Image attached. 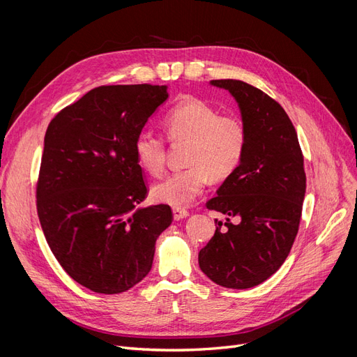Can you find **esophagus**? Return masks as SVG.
Returning <instances> with one entry per match:
<instances>
[{"instance_id": "obj_1", "label": "esophagus", "mask_w": 357, "mask_h": 357, "mask_svg": "<svg viewBox=\"0 0 357 357\" xmlns=\"http://www.w3.org/2000/svg\"><path fill=\"white\" fill-rule=\"evenodd\" d=\"M172 215H174V220H181V219H186L188 218L189 211L186 208L174 207V208H172Z\"/></svg>"}]
</instances>
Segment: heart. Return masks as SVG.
Here are the masks:
<instances>
[{
    "label": "heart",
    "mask_w": 357,
    "mask_h": 357,
    "mask_svg": "<svg viewBox=\"0 0 357 357\" xmlns=\"http://www.w3.org/2000/svg\"><path fill=\"white\" fill-rule=\"evenodd\" d=\"M164 128L172 142H188L185 169L174 171L152 188L158 202L185 207L195 199L208 178L222 181L240 167L245 146L247 128L238 116L222 114L202 100L186 96L164 117ZM138 165L152 176L165 167L164 138L143 131L134 143Z\"/></svg>",
    "instance_id": "b5f03b06"
}]
</instances>
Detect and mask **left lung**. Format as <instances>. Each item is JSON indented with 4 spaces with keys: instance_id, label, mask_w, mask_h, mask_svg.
Listing matches in <instances>:
<instances>
[{
    "instance_id": "8db88e82",
    "label": "left lung",
    "mask_w": 357,
    "mask_h": 357,
    "mask_svg": "<svg viewBox=\"0 0 357 357\" xmlns=\"http://www.w3.org/2000/svg\"><path fill=\"white\" fill-rule=\"evenodd\" d=\"M238 104L247 128L240 167L223 181L207 208L241 222L214 220L215 232L198 255L215 284L250 289L283 265L298 234L305 171L298 135L283 107L241 80H211Z\"/></svg>"
}]
</instances>
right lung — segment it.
I'll return each mask as SVG.
<instances>
[{
  "mask_svg": "<svg viewBox=\"0 0 357 357\" xmlns=\"http://www.w3.org/2000/svg\"><path fill=\"white\" fill-rule=\"evenodd\" d=\"M168 86H100L47 126L37 183L46 241L66 273L96 294H122L152 269L169 205L147 195L134 143Z\"/></svg>",
  "mask_w": 357,
  "mask_h": 357,
  "instance_id": "add662e5",
  "label": "right lung"
}]
</instances>
